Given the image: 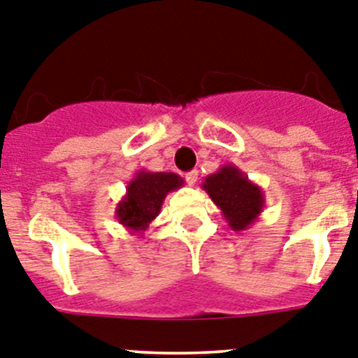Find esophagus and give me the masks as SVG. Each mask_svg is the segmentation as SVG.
Returning <instances> with one entry per match:
<instances>
[{
    "label": "esophagus",
    "instance_id": "obj_1",
    "mask_svg": "<svg viewBox=\"0 0 358 358\" xmlns=\"http://www.w3.org/2000/svg\"><path fill=\"white\" fill-rule=\"evenodd\" d=\"M185 179H186V182H188L189 186H194L195 182H197V179H199V172H197V170H192V172L186 173Z\"/></svg>",
    "mask_w": 358,
    "mask_h": 358
}]
</instances>
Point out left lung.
Wrapping results in <instances>:
<instances>
[{"mask_svg": "<svg viewBox=\"0 0 358 358\" xmlns=\"http://www.w3.org/2000/svg\"><path fill=\"white\" fill-rule=\"evenodd\" d=\"M215 206L220 208L227 226L233 231H245L258 220L265 208L262 186L252 182L238 166L222 164L202 181Z\"/></svg>", "mask_w": 358, "mask_h": 358, "instance_id": "8db88e82", "label": "left lung"}]
</instances>
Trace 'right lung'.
Wrapping results in <instances>:
<instances>
[{"instance_id":"add662e5","label":"right lung","mask_w":358,"mask_h":358,"mask_svg":"<svg viewBox=\"0 0 358 358\" xmlns=\"http://www.w3.org/2000/svg\"><path fill=\"white\" fill-rule=\"evenodd\" d=\"M185 185L181 176L173 172L140 170L127 185V192L116 206V220L129 233L141 238L147 227L159 215L164 199Z\"/></svg>"}]
</instances>
